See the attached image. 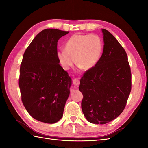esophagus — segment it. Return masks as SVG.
Masks as SVG:
<instances>
[{
	"mask_svg": "<svg viewBox=\"0 0 148 148\" xmlns=\"http://www.w3.org/2000/svg\"><path fill=\"white\" fill-rule=\"evenodd\" d=\"M73 84L75 85V86H78L79 84H80V82H79V80L78 79H77V78H75L73 80Z\"/></svg>",
	"mask_w": 148,
	"mask_h": 148,
	"instance_id": "34e87169",
	"label": "esophagus"
}]
</instances>
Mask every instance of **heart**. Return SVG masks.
Instances as JSON below:
<instances>
[{"label": "heart", "instance_id": "heart-1", "mask_svg": "<svg viewBox=\"0 0 148 148\" xmlns=\"http://www.w3.org/2000/svg\"><path fill=\"white\" fill-rule=\"evenodd\" d=\"M102 44L96 34H73L67 40L65 49L57 52V57L64 70H69L75 62L80 69L87 71L92 69L99 59Z\"/></svg>", "mask_w": 148, "mask_h": 148}]
</instances>
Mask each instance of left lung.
Instances as JSON below:
<instances>
[{
    "label": "left lung",
    "mask_w": 148,
    "mask_h": 148,
    "mask_svg": "<svg viewBox=\"0 0 148 148\" xmlns=\"http://www.w3.org/2000/svg\"><path fill=\"white\" fill-rule=\"evenodd\" d=\"M104 49L99 60L80 79L82 109L88 122L106 124L122 114L132 89L127 53L109 31L102 29Z\"/></svg>",
    "instance_id": "8db88e82"
}]
</instances>
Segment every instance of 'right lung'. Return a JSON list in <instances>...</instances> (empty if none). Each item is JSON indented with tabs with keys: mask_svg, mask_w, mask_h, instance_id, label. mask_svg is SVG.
<instances>
[{
	"mask_svg": "<svg viewBox=\"0 0 148 148\" xmlns=\"http://www.w3.org/2000/svg\"><path fill=\"white\" fill-rule=\"evenodd\" d=\"M69 31L46 29L26 49L20 70L22 102L29 114L40 122L54 123L63 116L71 79L57 57V42Z\"/></svg>",
	"mask_w": 148,
	"mask_h": 148,
	"instance_id": "add662e5",
	"label": "right lung"
}]
</instances>
